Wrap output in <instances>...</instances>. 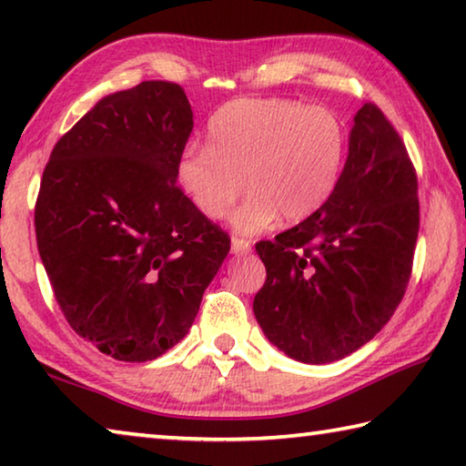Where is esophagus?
I'll return each instance as SVG.
<instances>
[{"label": "esophagus", "instance_id": "obj_1", "mask_svg": "<svg viewBox=\"0 0 466 466\" xmlns=\"http://www.w3.org/2000/svg\"><path fill=\"white\" fill-rule=\"evenodd\" d=\"M250 242L244 240V238H238V236H234L232 238V252L234 255H248L250 252Z\"/></svg>", "mask_w": 466, "mask_h": 466}]
</instances>
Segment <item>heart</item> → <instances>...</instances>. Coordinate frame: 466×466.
Segmentation results:
<instances>
[{"label": "heart", "instance_id": "b5f03b06", "mask_svg": "<svg viewBox=\"0 0 466 466\" xmlns=\"http://www.w3.org/2000/svg\"><path fill=\"white\" fill-rule=\"evenodd\" d=\"M209 144H188L177 177L188 199L209 219L232 214L244 234L271 228L279 216L298 224L329 201L347 156L343 121L325 106L288 98H240L211 116Z\"/></svg>", "mask_w": 466, "mask_h": 466}]
</instances>
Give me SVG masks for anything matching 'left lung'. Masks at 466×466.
Wrapping results in <instances>:
<instances>
[{"mask_svg":"<svg viewBox=\"0 0 466 466\" xmlns=\"http://www.w3.org/2000/svg\"><path fill=\"white\" fill-rule=\"evenodd\" d=\"M417 232L411 157L382 110L366 102L329 201L275 240L257 242L267 279L252 310L267 339L304 364L360 350L405 296Z\"/></svg>","mask_w":466,"mask_h":466,"instance_id":"1","label":"left lung"}]
</instances>
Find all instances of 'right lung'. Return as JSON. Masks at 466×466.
I'll return each instance as SVG.
<instances>
[{
    "label": "right lung",
    "mask_w": 466,
    "mask_h": 466,
    "mask_svg": "<svg viewBox=\"0 0 466 466\" xmlns=\"http://www.w3.org/2000/svg\"><path fill=\"white\" fill-rule=\"evenodd\" d=\"M191 131L178 84L141 82L102 98L45 167L38 255L69 327L115 360L175 347L230 250L177 185Z\"/></svg>",
    "instance_id": "right-lung-1"
}]
</instances>
